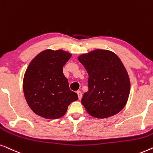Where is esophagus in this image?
<instances>
[{
    "label": "esophagus",
    "mask_w": 153,
    "mask_h": 153,
    "mask_svg": "<svg viewBox=\"0 0 153 153\" xmlns=\"http://www.w3.org/2000/svg\"><path fill=\"white\" fill-rule=\"evenodd\" d=\"M77 96H78V98H79V100H81V99H82V92H81V91H77Z\"/></svg>",
    "instance_id": "obj_1"
}]
</instances>
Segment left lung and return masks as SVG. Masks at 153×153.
<instances>
[{
    "instance_id": "1",
    "label": "left lung",
    "mask_w": 153,
    "mask_h": 153,
    "mask_svg": "<svg viewBox=\"0 0 153 153\" xmlns=\"http://www.w3.org/2000/svg\"><path fill=\"white\" fill-rule=\"evenodd\" d=\"M89 75V90L82 104L90 116L105 119L126 106L130 91L128 72L120 58L110 51L96 49L78 57Z\"/></svg>"
}]
</instances>
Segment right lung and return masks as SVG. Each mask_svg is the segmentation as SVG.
<instances>
[{"instance_id": "1", "label": "right lung", "mask_w": 153, "mask_h": 153, "mask_svg": "<svg viewBox=\"0 0 153 153\" xmlns=\"http://www.w3.org/2000/svg\"><path fill=\"white\" fill-rule=\"evenodd\" d=\"M71 54L63 50L47 49L27 66L23 82L27 105L36 115L48 119L63 117L71 102L78 99L71 91L63 66Z\"/></svg>"}]
</instances>
